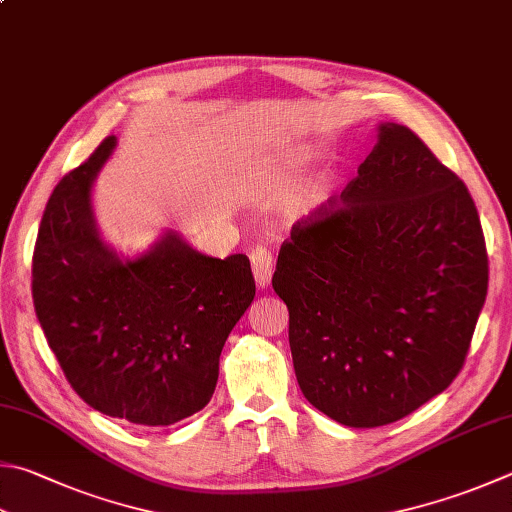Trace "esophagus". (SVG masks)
<instances>
[{
    "mask_svg": "<svg viewBox=\"0 0 512 512\" xmlns=\"http://www.w3.org/2000/svg\"><path fill=\"white\" fill-rule=\"evenodd\" d=\"M249 260H252V272L258 287L269 285V278H272V272H274V254L269 252L267 247L258 245L256 249H252Z\"/></svg>",
    "mask_w": 512,
    "mask_h": 512,
    "instance_id": "esophagus-1",
    "label": "esophagus"
}]
</instances>
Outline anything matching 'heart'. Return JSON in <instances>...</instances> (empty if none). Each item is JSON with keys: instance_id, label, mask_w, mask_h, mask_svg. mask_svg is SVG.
<instances>
[{"instance_id": "heart-1", "label": "heart", "mask_w": 512, "mask_h": 512, "mask_svg": "<svg viewBox=\"0 0 512 512\" xmlns=\"http://www.w3.org/2000/svg\"><path fill=\"white\" fill-rule=\"evenodd\" d=\"M287 185L285 171L274 165H263L252 178V194L258 198H274L281 194Z\"/></svg>"}]
</instances>
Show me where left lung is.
Masks as SVG:
<instances>
[{
	"label": "left lung",
	"instance_id": "left-lung-1",
	"mask_svg": "<svg viewBox=\"0 0 512 512\" xmlns=\"http://www.w3.org/2000/svg\"><path fill=\"white\" fill-rule=\"evenodd\" d=\"M272 285L305 399L350 428L399 421L466 363L488 292L477 207L417 133L385 122L359 176L292 227Z\"/></svg>",
	"mask_w": 512,
	"mask_h": 512
}]
</instances>
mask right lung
I'll list each match as a JSON object with an SVG mask.
<instances>
[{"label": "right lung", "mask_w": 512, "mask_h": 512, "mask_svg": "<svg viewBox=\"0 0 512 512\" xmlns=\"http://www.w3.org/2000/svg\"><path fill=\"white\" fill-rule=\"evenodd\" d=\"M104 138L46 202L33 252V303L57 363L93 410L171 426L202 410L229 332L252 305L245 254L225 260L167 234L136 260L102 243L91 185L111 156Z\"/></svg>", "instance_id": "right-lung-1"}]
</instances>
